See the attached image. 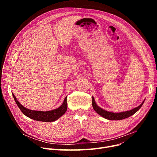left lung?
Returning a JSON list of instances; mask_svg holds the SVG:
<instances>
[{"label":"left lung","mask_w":157,"mask_h":157,"mask_svg":"<svg viewBox=\"0 0 157 157\" xmlns=\"http://www.w3.org/2000/svg\"><path fill=\"white\" fill-rule=\"evenodd\" d=\"M144 103V101L142 102V103L140 105L132 109V110L117 113L107 111L105 110H104V109H101V107H99V106H98L97 104L96 103V101L94 100V97H92V106L94 110L102 117L111 121H119L122 119H124V118H126L128 117L132 116V115H134V113H136L137 111L139 110V109L141 107V106L143 105Z\"/></svg>","instance_id":"1"}]
</instances>
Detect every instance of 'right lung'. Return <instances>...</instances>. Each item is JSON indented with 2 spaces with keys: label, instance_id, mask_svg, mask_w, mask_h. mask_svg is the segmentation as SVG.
<instances>
[{
  "label": "right lung",
  "instance_id": "right-lung-1",
  "mask_svg": "<svg viewBox=\"0 0 157 157\" xmlns=\"http://www.w3.org/2000/svg\"><path fill=\"white\" fill-rule=\"evenodd\" d=\"M13 95L14 100H15L17 105L20 108L21 111L24 114V115L31 119L42 121V122H54L58 120L59 117H61L63 115H64L67 109V97L64 99L63 103H62L59 107L58 109H54V110L48 111H33L23 107L20 103L17 101V99Z\"/></svg>",
  "mask_w": 157,
  "mask_h": 157
}]
</instances>
